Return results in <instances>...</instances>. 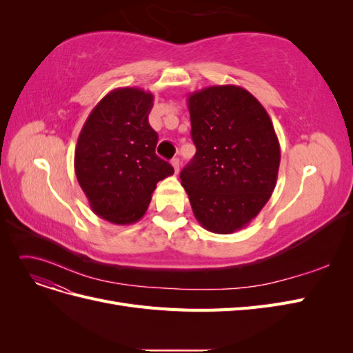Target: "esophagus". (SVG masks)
Masks as SVG:
<instances>
[{"instance_id": "esophagus-1", "label": "esophagus", "mask_w": 353, "mask_h": 353, "mask_svg": "<svg viewBox=\"0 0 353 353\" xmlns=\"http://www.w3.org/2000/svg\"><path fill=\"white\" fill-rule=\"evenodd\" d=\"M170 165L174 166V169H175V174H178V172H179V159H178V157H175V159L170 160Z\"/></svg>"}]
</instances>
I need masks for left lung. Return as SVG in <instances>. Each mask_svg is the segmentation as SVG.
Masks as SVG:
<instances>
[{
    "label": "left lung",
    "mask_w": 353,
    "mask_h": 353,
    "mask_svg": "<svg viewBox=\"0 0 353 353\" xmlns=\"http://www.w3.org/2000/svg\"><path fill=\"white\" fill-rule=\"evenodd\" d=\"M193 160L181 184L203 228H244L270 200L280 168V143L270 114L237 85H213L187 99Z\"/></svg>",
    "instance_id": "left-lung-1"
}]
</instances>
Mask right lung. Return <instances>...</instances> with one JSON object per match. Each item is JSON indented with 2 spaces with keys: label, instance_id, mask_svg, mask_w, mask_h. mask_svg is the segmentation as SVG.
Instances as JSON below:
<instances>
[{
  "label": "right lung",
  "instance_id": "obj_1",
  "mask_svg": "<svg viewBox=\"0 0 353 353\" xmlns=\"http://www.w3.org/2000/svg\"><path fill=\"white\" fill-rule=\"evenodd\" d=\"M154 95L116 88L85 121L74 148V174L95 215L116 225L140 221L156 184L174 168L156 154L157 132L148 123Z\"/></svg>",
  "mask_w": 353,
  "mask_h": 353
}]
</instances>
